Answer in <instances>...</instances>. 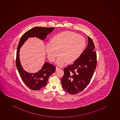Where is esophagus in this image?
<instances>
[{
	"instance_id": "34e87169",
	"label": "esophagus",
	"mask_w": 120,
	"mask_h": 120,
	"mask_svg": "<svg viewBox=\"0 0 120 120\" xmlns=\"http://www.w3.org/2000/svg\"><path fill=\"white\" fill-rule=\"evenodd\" d=\"M56 71H57L58 70H59V69H60L58 67H56Z\"/></svg>"
}]
</instances>
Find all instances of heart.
Returning a JSON list of instances; mask_svg holds the SVG:
<instances>
[{"label":"heart","mask_w":120,"mask_h":120,"mask_svg":"<svg viewBox=\"0 0 120 120\" xmlns=\"http://www.w3.org/2000/svg\"><path fill=\"white\" fill-rule=\"evenodd\" d=\"M52 42H49L45 46V52L51 61H56L60 66H65L68 62L72 63L80 57L86 46V41L83 36L69 31H64L54 35Z\"/></svg>","instance_id":"b5f03b06"}]
</instances>
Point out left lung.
<instances>
[{
	"instance_id": "left-lung-1",
	"label": "left lung",
	"mask_w": 120,
	"mask_h": 120,
	"mask_svg": "<svg viewBox=\"0 0 120 120\" xmlns=\"http://www.w3.org/2000/svg\"><path fill=\"white\" fill-rule=\"evenodd\" d=\"M88 45L83 52L73 64L64 69L61 78L63 88L69 94L74 95L82 91L93 77L97 65L95 45L88 36Z\"/></svg>"
}]
</instances>
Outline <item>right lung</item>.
Instances as JSON below:
<instances>
[{
    "label": "right lung",
    "mask_w": 120,
    "mask_h": 120,
    "mask_svg": "<svg viewBox=\"0 0 120 120\" xmlns=\"http://www.w3.org/2000/svg\"><path fill=\"white\" fill-rule=\"evenodd\" d=\"M54 27H35L28 30L22 36L17 48L16 66L22 80L25 84L33 90H39L47 84L48 80L51 75L56 71L55 66L48 62L45 63L41 70L38 72L31 73L25 71L21 66L19 57L20 48L28 38L36 37L44 41Z\"/></svg>",
    "instance_id": "1"
}]
</instances>
